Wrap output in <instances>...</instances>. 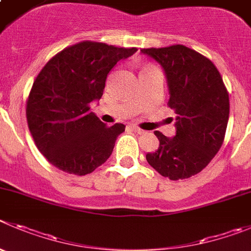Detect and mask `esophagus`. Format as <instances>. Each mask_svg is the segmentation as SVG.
<instances>
[{"label":"esophagus","instance_id":"esophagus-1","mask_svg":"<svg viewBox=\"0 0 251 251\" xmlns=\"http://www.w3.org/2000/svg\"><path fill=\"white\" fill-rule=\"evenodd\" d=\"M132 129L134 130L135 133H138V134H143V133L146 132V130L141 129V128H139V127H135V126H133V127H132Z\"/></svg>","mask_w":251,"mask_h":251}]
</instances>
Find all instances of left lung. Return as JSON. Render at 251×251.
Segmentation results:
<instances>
[{"label":"left lung","mask_w":251,"mask_h":251,"mask_svg":"<svg viewBox=\"0 0 251 251\" xmlns=\"http://www.w3.org/2000/svg\"><path fill=\"white\" fill-rule=\"evenodd\" d=\"M141 50L164 68L168 107L178 114L176 137L155 130L159 147L147 154V162L171 180L190 178L210 163L224 142L230 109L227 89L215 64L192 48L173 45Z\"/></svg>","instance_id":"obj_1"}]
</instances>
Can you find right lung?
<instances>
[{
    "label": "right lung",
    "instance_id": "obj_1",
    "mask_svg": "<svg viewBox=\"0 0 251 251\" xmlns=\"http://www.w3.org/2000/svg\"><path fill=\"white\" fill-rule=\"evenodd\" d=\"M137 48L82 41L53 56L36 77L26 102V117L34 144L59 171L86 176L113 151L126 126L112 127L91 112L100 100L108 73Z\"/></svg>",
    "mask_w": 251,
    "mask_h": 251
}]
</instances>
